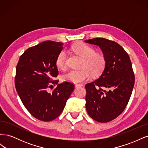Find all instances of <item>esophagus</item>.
Masks as SVG:
<instances>
[{
    "label": "esophagus",
    "instance_id": "obj_1",
    "mask_svg": "<svg viewBox=\"0 0 148 148\" xmlns=\"http://www.w3.org/2000/svg\"><path fill=\"white\" fill-rule=\"evenodd\" d=\"M83 84H76L75 85V88H78V87H82V86H83Z\"/></svg>",
    "mask_w": 148,
    "mask_h": 148
}]
</instances>
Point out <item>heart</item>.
<instances>
[{
  "label": "heart",
  "mask_w": 148,
  "mask_h": 148,
  "mask_svg": "<svg viewBox=\"0 0 148 148\" xmlns=\"http://www.w3.org/2000/svg\"><path fill=\"white\" fill-rule=\"evenodd\" d=\"M70 50L83 59L82 68L79 70H70L63 76L64 81L73 83H81L89 79L91 74L97 76L101 73L106 65V59L102 54L96 53L95 49L84 43L75 44L70 47ZM67 53L60 51L58 54L56 64L58 68L65 69Z\"/></svg>",
  "instance_id": "obj_1"
}]
</instances>
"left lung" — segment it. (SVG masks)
<instances>
[{"label":"left lung","instance_id":"obj_1","mask_svg":"<svg viewBox=\"0 0 148 148\" xmlns=\"http://www.w3.org/2000/svg\"><path fill=\"white\" fill-rule=\"evenodd\" d=\"M98 46L106 59L101 75L85 85L86 109L97 122L106 123L117 118L128 104L135 84V75L128 53L117 42L102 38L85 40Z\"/></svg>","mask_w":148,"mask_h":148}]
</instances>
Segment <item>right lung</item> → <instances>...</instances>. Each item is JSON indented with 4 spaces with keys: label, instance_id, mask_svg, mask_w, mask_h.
<instances>
[{
    "label": "right lung",
    "instance_id": "add662e5",
    "mask_svg": "<svg viewBox=\"0 0 148 148\" xmlns=\"http://www.w3.org/2000/svg\"><path fill=\"white\" fill-rule=\"evenodd\" d=\"M63 43L46 41L28 48L22 54L16 68V90L26 109L37 119L49 122L63 111L73 92L74 84L68 82L58 84L59 71L56 58L62 51Z\"/></svg>",
    "mask_w": 148,
    "mask_h": 148
}]
</instances>
